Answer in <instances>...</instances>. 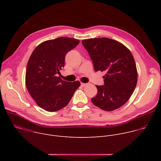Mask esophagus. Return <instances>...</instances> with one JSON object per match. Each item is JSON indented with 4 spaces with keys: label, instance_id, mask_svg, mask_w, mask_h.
Returning <instances> with one entry per match:
<instances>
[{
    "label": "esophagus",
    "instance_id": "1",
    "mask_svg": "<svg viewBox=\"0 0 161 161\" xmlns=\"http://www.w3.org/2000/svg\"><path fill=\"white\" fill-rule=\"evenodd\" d=\"M86 85V83H81V85L82 86H85Z\"/></svg>",
    "mask_w": 161,
    "mask_h": 161
}]
</instances>
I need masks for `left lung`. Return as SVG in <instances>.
<instances>
[{
	"label": "left lung",
	"instance_id": "1",
	"mask_svg": "<svg viewBox=\"0 0 161 161\" xmlns=\"http://www.w3.org/2000/svg\"><path fill=\"white\" fill-rule=\"evenodd\" d=\"M82 44L92 60L95 71H106L104 84L96 85L97 94L92 103L105 111H113L125 104L136 88L137 72L130 50L119 41L92 38Z\"/></svg>",
	"mask_w": 161,
	"mask_h": 161
}]
</instances>
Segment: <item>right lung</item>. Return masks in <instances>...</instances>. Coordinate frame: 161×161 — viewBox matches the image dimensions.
<instances>
[{"mask_svg": "<svg viewBox=\"0 0 161 161\" xmlns=\"http://www.w3.org/2000/svg\"><path fill=\"white\" fill-rule=\"evenodd\" d=\"M80 41L60 37L41 42L33 51L27 66L25 85L36 104L46 111H57L68 104L80 82L62 80L60 70L66 54Z\"/></svg>", "mask_w": 161, "mask_h": 161, "instance_id": "obj_1", "label": "right lung"}]
</instances>
